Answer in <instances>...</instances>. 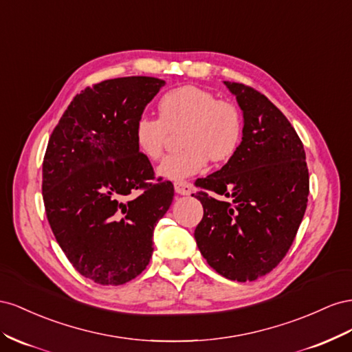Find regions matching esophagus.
I'll use <instances>...</instances> for the list:
<instances>
[{"label":"esophagus","mask_w":352,"mask_h":352,"mask_svg":"<svg viewBox=\"0 0 352 352\" xmlns=\"http://www.w3.org/2000/svg\"><path fill=\"white\" fill-rule=\"evenodd\" d=\"M174 188H175V193L183 195V196H188L192 193V186H190L187 182H177L174 184Z\"/></svg>","instance_id":"1"}]
</instances>
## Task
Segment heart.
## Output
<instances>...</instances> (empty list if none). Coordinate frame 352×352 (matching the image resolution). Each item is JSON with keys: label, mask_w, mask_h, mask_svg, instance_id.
<instances>
[{"label": "heart", "mask_w": 352, "mask_h": 352, "mask_svg": "<svg viewBox=\"0 0 352 352\" xmlns=\"http://www.w3.org/2000/svg\"><path fill=\"white\" fill-rule=\"evenodd\" d=\"M159 118L142 115L133 125L137 148L147 159L162 156L169 133L179 134L182 152L166 156L157 174L184 179L202 170L209 160L226 162L242 143L243 120L239 109L204 88L183 85L165 93L157 102Z\"/></svg>", "instance_id": "b5f03b06"}]
</instances>
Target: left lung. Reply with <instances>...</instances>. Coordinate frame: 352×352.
I'll list each match as a JSON object with an SVG mask.
<instances>
[{
	"label": "left lung",
	"instance_id": "1",
	"mask_svg": "<svg viewBox=\"0 0 352 352\" xmlns=\"http://www.w3.org/2000/svg\"><path fill=\"white\" fill-rule=\"evenodd\" d=\"M243 110L237 152L195 196L204 218L195 230L200 254L218 274L252 282L276 268L304 218L309 175L304 144L287 118L255 88L224 81Z\"/></svg>",
	"mask_w": 352,
	"mask_h": 352
}]
</instances>
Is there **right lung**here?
Returning a JSON list of instances; mask_svg holds the SVG:
<instances>
[{
    "instance_id": "obj_1",
    "label": "right lung",
    "mask_w": 352,
    "mask_h": 352,
    "mask_svg": "<svg viewBox=\"0 0 352 352\" xmlns=\"http://www.w3.org/2000/svg\"><path fill=\"white\" fill-rule=\"evenodd\" d=\"M165 81L115 78L76 94L50 135L43 199L57 243L79 274L119 286L142 274L174 186L155 177L133 125Z\"/></svg>"
}]
</instances>
